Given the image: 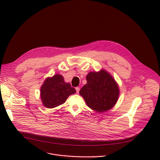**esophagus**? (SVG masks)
I'll return each mask as SVG.
<instances>
[{
  "mask_svg": "<svg viewBox=\"0 0 160 160\" xmlns=\"http://www.w3.org/2000/svg\"><path fill=\"white\" fill-rule=\"evenodd\" d=\"M76 91H77V93L78 94L79 93V91H80V88L79 87H76Z\"/></svg>",
  "mask_w": 160,
  "mask_h": 160,
  "instance_id": "1",
  "label": "esophagus"
}]
</instances>
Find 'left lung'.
Instances as JSON below:
<instances>
[{"mask_svg": "<svg viewBox=\"0 0 160 160\" xmlns=\"http://www.w3.org/2000/svg\"><path fill=\"white\" fill-rule=\"evenodd\" d=\"M87 84L80 90L87 105L98 112L111 109L117 103L120 90L118 84L106 70L90 72L86 77Z\"/></svg>", "mask_w": 160, "mask_h": 160, "instance_id": "8db88e82", "label": "left lung"}]
</instances>
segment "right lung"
<instances>
[{
    "label": "right lung",
    "instance_id": "1",
    "mask_svg": "<svg viewBox=\"0 0 160 160\" xmlns=\"http://www.w3.org/2000/svg\"><path fill=\"white\" fill-rule=\"evenodd\" d=\"M75 92V88L66 83L62 75L57 74L45 80L40 88V98L45 107L53 108L64 103Z\"/></svg>",
    "mask_w": 160,
    "mask_h": 160
}]
</instances>
